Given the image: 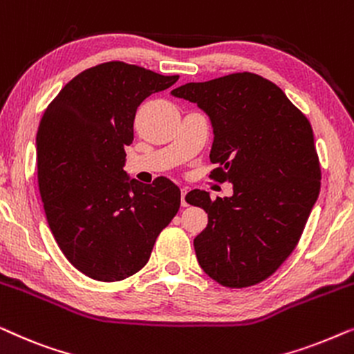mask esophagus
I'll return each instance as SVG.
<instances>
[{"label": "esophagus", "mask_w": 354, "mask_h": 354, "mask_svg": "<svg viewBox=\"0 0 354 354\" xmlns=\"http://www.w3.org/2000/svg\"><path fill=\"white\" fill-rule=\"evenodd\" d=\"M180 203H182V206L185 207V206H188V198H187V188H182L180 190Z\"/></svg>", "instance_id": "1"}]
</instances>
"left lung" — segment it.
<instances>
[{
  "label": "left lung",
  "instance_id": "1",
  "mask_svg": "<svg viewBox=\"0 0 354 354\" xmlns=\"http://www.w3.org/2000/svg\"><path fill=\"white\" fill-rule=\"evenodd\" d=\"M209 115V153L216 182L234 183V195L187 193L207 214L193 240L201 269L229 288L270 277L293 253L321 190V164L306 115L272 82L235 72L172 90Z\"/></svg>",
  "mask_w": 354,
  "mask_h": 354
}]
</instances>
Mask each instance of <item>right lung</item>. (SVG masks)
<instances>
[{"label":"right lung","mask_w":354,"mask_h":354,"mask_svg":"<svg viewBox=\"0 0 354 354\" xmlns=\"http://www.w3.org/2000/svg\"><path fill=\"white\" fill-rule=\"evenodd\" d=\"M177 80L124 61L103 62L66 84L41 115L43 209L62 254L90 279L119 282L143 269L180 207L176 183L143 185L124 172L137 108Z\"/></svg>","instance_id":"1"}]
</instances>
